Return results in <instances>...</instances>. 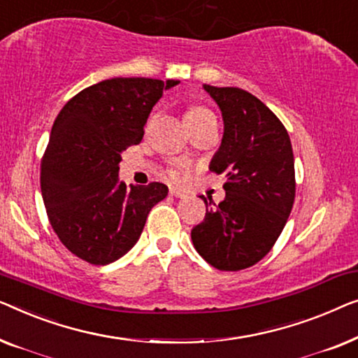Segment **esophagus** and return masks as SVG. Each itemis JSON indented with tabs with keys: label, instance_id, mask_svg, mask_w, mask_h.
<instances>
[{
	"label": "esophagus",
	"instance_id": "34e87169",
	"mask_svg": "<svg viewBox=\"0 0 358 358\" xmlns=\"http://www.w3.org/2000/svg\"><path fill=\"white\" fill-rule=\"evenodd\" d=\"M170 196H175V198H186V193L178 188H170Z\"/></svg>",
	"mask_w": 358,
	"mask_h": 358
}]
</instances>
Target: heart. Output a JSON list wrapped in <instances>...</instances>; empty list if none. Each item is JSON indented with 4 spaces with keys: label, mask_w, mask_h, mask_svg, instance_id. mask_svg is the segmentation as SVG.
Listing matches in <instances>:
<instances>
[{
    "label": "heart",
    "mask_w": 358,
    "mask_h": 358,
    "mask_svg": "<svg viewBox=\"0 0 358 358\" xmlns=\"http://www.w3.org/2000/svg\"><path fill=\"white\" fill-rule=\"evenodd\" d=\"M213 117H214V113L210 112L208 107H203V105H193V107H189L188 110H186V115H185L186 123H188V124L201 123V122H204V120L213 118ZM169 177L170 178H178L180 173L175 172V170H170Z\"/></svg>",
    "instance_id": "1"
}]
</instances>
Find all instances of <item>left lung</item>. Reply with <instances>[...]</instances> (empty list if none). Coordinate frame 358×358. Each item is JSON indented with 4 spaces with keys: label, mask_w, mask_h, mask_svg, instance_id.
Masks as SVG:
<instances>
[{
    "label": "left lung",
    "mask_w": 358,
    "mask_h": 358,
    "mask_svg": "<svg viewBox=\"0 0 358 358\" xmlns=\"http://www.w3.org/2000/svg\"><path fill=\"white\" fill-rule=\"evenodd\" d=\"M222 112L224 136L209 170L224 173L225 198L191 230L198 253L220 271H240L264 258L279 238L295 199L290 138L253 94L203 85Z\"/></svg>",
    "instance_id": "8db88e82"
}]
</instances>
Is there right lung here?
Masks as SVG:
<instances>
[{
  "instance_id": "obj_1",
  "label": "right lung",
  "mask_w": 358,
  "mask_h": 358,
  "mask_svg": "<svg viewBox=\"0 0 358 358\" xmlns=\"http://www.w3.org/2000/svg\"><path fill=\"white\" fill-rule=\"evenodd\" d=\"M180 80L113 78L80 90L62 108L40 165L50 224L62 243L90 264L122 258L143 234L164 183L128 189L120 181L123 150L139 144L164 90Z\"/></svg>"
}]
</instances>
